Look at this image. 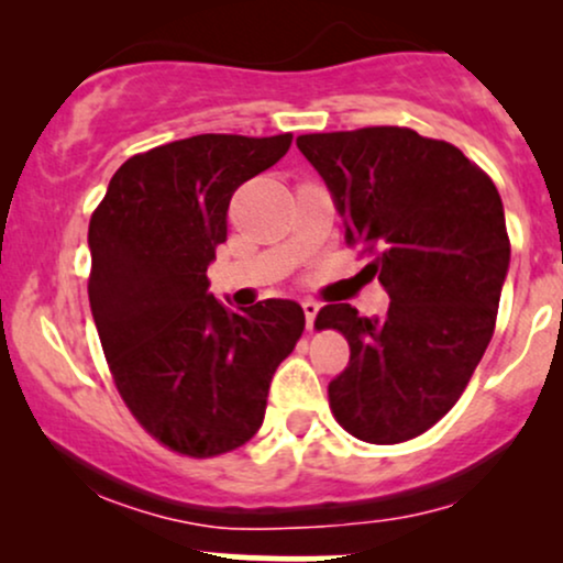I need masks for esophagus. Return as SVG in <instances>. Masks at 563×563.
<instances>
[{
    "label": "esophagus",
    "mask_w": 563,
    "mask_h": 563,
    "mask_svg": "<svg viewBox=\"0 0 563 563\" xmlns=\"http://www.w3.org/2000/svg\"><path fill=\"white\" fill-rule=\"evenodd\" d=\"M301 307H303V318H307V328H309V331H312V322H314V318H318L320 303L314 301V299H303Z\"/></svg>",
    "instance_id": "34e87169"
}]
</instances>
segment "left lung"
I'll use <instances>...</instances> for the list:
<instances>
[{"label": "left lung", "mask_w": 563, "mask_h": 563, "mask_svg": "<svg viewBox=\"0 0 563 563\" xmlns=\"http://www.w3.org/2000/svg\"><path fill=\"white\" fill-rule=\"evenodd\" d=\"M296 145L331 187L346 245L389 294L384 318L325 303L314 328L346 339L349 365L328 386L352 437H421L461 399L495 333L510 262L500 192L444 140L405 126L301 134Z\"/></svg>", "instance_id": "1"}]
</instances>
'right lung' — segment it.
Returning <instances> with one entry per match:
<instances>
[{
	"label": "right lung",
	"instance_id": "add662e5",
	"mask_svg": "<svg viewBox=\"0 0 563 563\" xmlns=\"http://www.w3.org/2000/svg\"><path fill=\"white\" fill-rule=\"evenodd\" d=\"M294 134H198L121 164L89 219V307L115 389L142 429L187 457H217L260 431L269 380L303 333V309L243 314L209 294L228 206Z\"/></svg>",
	"mask_w": 563,
	"mask_h": 563
}]
</instances>
